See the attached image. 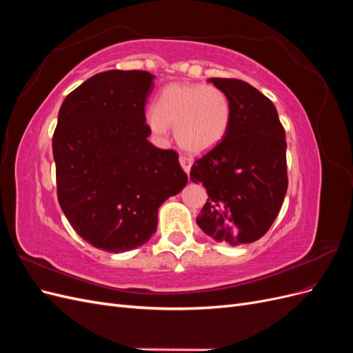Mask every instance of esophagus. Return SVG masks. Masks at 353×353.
<instances>
[{"label": "esophagus", "instance_id": "34e87169", "mask_svg": "<svg viewBox=\"0 0 353 353\" xmlns=\"http://www.w3.org/2000/svg\"><path fill=\"white\" fill-rule=\"evenodd\" d=\"M179 163H181V166H183V169L185 170V172L188 174L191 165H193V159H191V157L187 156V154H181V156H179Z\"/></svg>", "mask_w": 353, "mask_h": 353}]
</instances>
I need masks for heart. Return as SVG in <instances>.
<instances>
[{
    "instance_id": "heart-1",
    "label": "heart",
    "mask_w": 353,
    "mask_h": 353,
    "mask_svg": "<svg viewBox=\"0 0 353 353\" xmlns=\"http://www.w3.org/2000/svg\"><path fill=\"white\" fill-rule=\"evenodd\" d=\"M231 121L227 94L212 85L170 83L156 100L147 122L157 135L175 126L179 144L191 153H203L225 137Z\"/></svg>"
}]
</instances>
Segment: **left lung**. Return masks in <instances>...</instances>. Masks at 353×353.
<instances>
[{
  "instance_id": "8db88e82",
  "label": "left lung",
  "mask_w": 353,
  "mask_h": 353,
  "mask_svg": "<svg viewBox=\"0 0 353 353\" xmlns=\"http://www.w3.org/2000/svg\"><path fill=\"white\" fill-rule=\"evenodd\" d=\"M209 81L227 94L231 121L221 143L191 166L190 178L209 196L197 225L216 241L253 243L271 228L285 196V132L272 101L250 83Z\"/></svg>"
}]
</instances>
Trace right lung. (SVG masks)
Segmentation results:
<instances>
[{
    "label": "right lung",
    "mask_w": 353,
    "mask_h": 353,
    "mask_svg": "<svg viewBox=\"0 0 353 353\" xmlns=\"http://www.w3.org/2000/svg\"><path fill=\"white\" fill-rule=\"evenodd\" d=\"M153 79L144 70L101 72L73 90L59 110L52 156L60 208L85 241L105 252L150 240L160 205L188 181L175 150L147 140Z\"/></svg>",
    "instance_id": "obj_1"
}]
</instances>
